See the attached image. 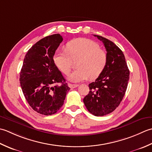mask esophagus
<instances>
[{
	"instance_id": "1",
	"label": "esophagus",
	"mask_w": 152,
	"mask_h": 152,
	"mask_svg": "<svg viewBox=\"0 0 152 152\" xmlns=\"http://www.w3.org/2000/svg\"><path fill=\"white\" fill-rule=\"evenodd\" d=\"M69 86L71 88H75L77 86H79V85H75V84H69Z\"/></svg>"
}]
</instances>
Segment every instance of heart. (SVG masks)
Segmentation results:
<instances>
[{
	"mask_svg": "<svg viewBox=\"0 0 152 152\" xmlns=\"http://www.w3.org/2000/svg\"><path fill=\"white\" fill-rule=\"evenodd\" d=\"M67 51H58L54 56V62L61 72L68 75L71 72L72 60L79 59L78 68L71 73L68 79L73 83L96 79L104 72L107 61L106 52L96 42L88 39L79 38L67 45Z\"/></svg>",
	"mask_w": 152,
	"mask_h": 152,
	"instance_id": "obj_1",
	"label": "heart"
}]
</instances>
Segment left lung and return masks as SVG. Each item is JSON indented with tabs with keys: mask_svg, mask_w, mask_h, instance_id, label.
Wrapping results in <instances>:
<instances>
[{
	"mask_svg": "<svg viewBox=\"0 0 152 152\" xmlns=\"http://www.w3.org/2000/svg\"><path fill=\"white\" fill-rule=\"evenodd\" d=\"M102 41L106 49L107 61L101 75L90 83L89 93L83 102L90 113L104 116L119 106L127 88L130 72L122 50L104 37L94 35Z\"/></svg>",
	"mask_w": 152,
	"mask_h": 152,
	"instance_id": "left-lung-1",
	"label": "left lung"
}]
</instances>
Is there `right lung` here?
Masks as SVG:
<instances>
[{
  "mask_svg": "<svg viewBox=\"0 0 152 152\" xmlns=\"http://www.w3.org/2000/svg\"><path fill=\"white\" fill-rule=\"evenodd\" d=\"M62 41L60 34H54L36 42L25 56L20 73L25 98L32 109L42 115L56 113L70 89L53 60Z\"/></svg>",
  "mask_w": 152,
  "mask_h": 152,
  "instance_id": "obj_1",
  "label": "right lung"
}]
</instances>
